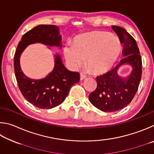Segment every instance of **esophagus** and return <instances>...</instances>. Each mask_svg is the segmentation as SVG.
Returning <instances> with one entry per match:
<instances>
[{
    "label": "esophagus",
    "mask_w": 154,
    "mask_h": 154,
    "mask_svg": "<svg viewBox=\"0 0 154 154\" xmlns=\"http://www.w3.org/2000/svg\"><path fill=\"white\" fill-rule=\"evenodd\" d=\"M80 80H84V79H85V78L87 77V75H86V74H85V73H83V72H81V73H80Z\"/></svg>",
    "instance_id": "1"
}]
</instances>
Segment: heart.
<instances>
[{
	"instance_id": "obj_1",
	"label": "heart",
	"mask_w": 154,
	"mask_h": 154,
	"mask_svg": "<svg viewBox=\"0 0 154 154\" xmlns=\"http://www.w3.org/2000/svg\"><path fill=\"white\" fill-rule=\"evenodd\" d=\"M122 45L120 40L107 32H91L76 36L73 46L64 47L65 57L73 69L84 63L95 74L106 73L112 68L119 57Z\"/></svg>"
}]
</instances>
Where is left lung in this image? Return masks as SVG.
<instances>
[{"instance_id":"1","label":"left lung","mask_w":154,"mask_h":154,"mask_svg":"<svg viewBox=\"0 0 154 154\" xmlns=\"http://www.w3.org/2000/svg\"><path fill=\"white\" fill-rule=\"evenodd\" d=\"M112 29L123 44L125 57L114 69L97 77V88L89 95L91 103L106 112H116L131 103L138 90L142 74V59L136 40L123 28L113 26ZM126 63L133 66V71L128 79H124L117 75V71Z\"/></svg>"}]
</instances>
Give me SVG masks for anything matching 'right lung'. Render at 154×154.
Here are the masks:
<instances>
[{
	"instance_id": "obj_1",
	"label": "right lung",
	"mask_w": 154,
	"mask_h": 154,
	"mask_svg": "<svg viewBox=\"0 0 154 154\" xmlns=\"http://www.w3.org/2000/svg\"><path fill=\"white\" fill-rule=\"evenodd\" d=\"M61 37L55 25H39L23 35L14 56V70L19 88L27 101L40 109H51L59 106L66 98L72 86L79 82L80 74L71 72L63 65L59 55L55 56V66L45 79L27 78L20 65L21 53L27 46L40 42L61 47Z\"/></svg>"
}]
</instances>
